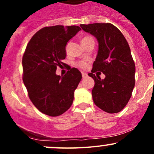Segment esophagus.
<instances>
[{
	"label": "esophagus",
	"instance_id": "34e87169",
	"mask_svg": "<svg viewBox=\"0 0 154 154\" xmlns=\"http://www.w3.org/2000/svg\"><path fill=\"white\" fill-rule=\"evenodd\" d=\"M82 77H83V78H86V77H88V74H87L86 73L82 72Z\"/></svg>",
	"mask_w": 154,
	"mask_h": 154
}]
</instances>
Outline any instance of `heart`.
<instances>
[{
	"mask_svg": "<svg viewBox=\"0 0 154 154\" xmlns=\"http://www.w3.org/2000/svg\"><path fill=\"white\" fill-rule=\"evenodd\" d=\"M89 40H93V38H91V37H90V36L83 37V38H81V44L82 45L84 44V43H86V42L89 41ZM68 46H69V43H68L67 46H66V49H68ZM77 67H79L80 68H86L87 66H88V64H87L86 62L81 61V62H79V63H77Z\"/></svg>",
	"mask_w": 154,
	"mask_h": 154,
	"instance_id": "obj_1",
	"label": "heart"
}]
</instances>
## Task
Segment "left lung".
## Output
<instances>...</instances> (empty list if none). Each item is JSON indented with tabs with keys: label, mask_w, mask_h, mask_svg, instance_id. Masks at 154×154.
Wrapping results in <instances>:
<instances>
[{
	"label": "left lung",
	"mask_w": 154,
	"mask_h": 154,
	"mask_svg": "<svg viewBox=\"0 0 154 154\" xmlns=\"http://www.w3.org/2000/svg\"><path fill=\"white\" fill-rule=\"evenodd\" d=\"M80 27L98 42L95 61L88 74L94 81L93 101L106 112H119L128 103L135 86L136 67L130 46L121 31L109 23L80 24ZM100 72L105 75L104 79L99 76Z\"/></svg>",
	"instance_id": "8db88e82"
}]
</instances>
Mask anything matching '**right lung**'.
<instances>
[{"instance_id": "right-lung-1", "label": "right lung", "mask_w": 154, "mask_h": 154, "mask_svg": "<svg viewBox=\"0 0 154 154\" xmlns=\"http://www.w3.org/2000/svg\"><path fill=\"white\" fill-rule=\"evenodd\" d=\"M81 30L78 26L56 25L38 30L27 44L22 59L23 82L33 105L47 116H59L70 108L81 72L70 68L64 76L56 74L64 65L68 42Z\"/></svg>"}]
</instances>
